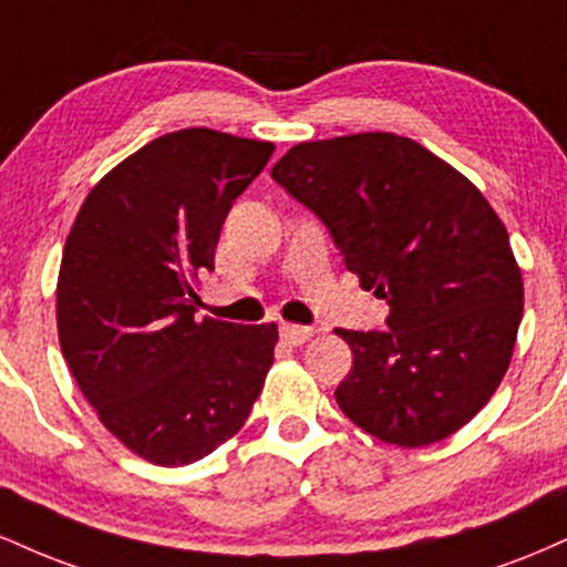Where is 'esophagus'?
Wrapping results in <instances>:
<instances>
[{
    "label": "esophagus",
    "instance_id": "34e87169",
    "mask_svg": "<svg viewBox=\"0 0 567 567\" xmlns=\"http://www.w3.org/2000/svg\"><path fill=\"white\" fill-rule=\"evenodd\" d=\"M279 336H282V341L292 343V347H301V343H306L311 336H315V328H303V324L282 322V324H279Z\"/></svg>",
    "mask_w": 567,
    "mask_h": 567
}]
</instances>
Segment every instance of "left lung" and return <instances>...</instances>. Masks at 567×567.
Instances as JSON below:
<instances>
[{
    "mask_svg": "<svg viewBox=\"0 0 567 567\" xmlns=\"http://www.w3.org/2000/svg\"><path fill=\"white\" fill-rule=\"evenodd\" d=\"M271 178L315 210L389 330L336 328L351 370L336 402L389 445L426 447L487 405L512 362L523 271L491 202L413 138L296 143Z\"/></svg>",
    "mask_w": 567,
    "mask_h": 567,
    "instance_id": "obj_1",
    "label": "left lung"
}]
</instances>
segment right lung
Returning <instances> with one entry per match:
<instances>
[{
  "label": "right lung",
  "instance_id": "right-lung-1",
  "mask_svg": "<svg viewBox=\"0 0 567 567\" xmlns=\"http://www.w3.org/2000/svg\"><path fill=\"white\" fill-rule=\"evenodd\" d=\"M271 152L210 127L159 135L90 188L66 237L61 351L101 424L148 464L186 466L231 440L275 362V322L194 317L220 226Z\"/></svg>",
  "mask_w": 567,
  "mask_h": 567
}]
</instances>
